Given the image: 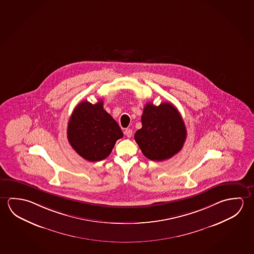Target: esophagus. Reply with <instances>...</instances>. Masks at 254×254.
<instances>
[{
    "label": "esophagus",
    "instance_id": "esophagus-1",
    "mask_svg": "<svg viewBox=\"0 0 254 254\" xmlns=\"http://www.w3.org/2000/svg\"><path fill=\"white\" fill-rule=\"evenodd\" d=\"M125 134L127 135V137L130 138L133 135V130L130 128H127L125 130Z\"/></svg>",
    "mask_w": 254,
    "mask_h": 254
}]
</instances>
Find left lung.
<instances>
[{
	"label": "left lung",
	"mask_w": 254,
	"mask_h": 254,
	"mask_svg": "<svg viewBox=\"0 0 254 254\" xmlns=\"http://www.w3.org/2000/svg\"><path fill=\"white\" fill-rule=\"evenodd\" d=\"M141 121L142 127L136 131L134 140L146 158L163 161L182 150L187 131L183 118L173 104H146Z\"/></svg>",
	"instance_id": "1"
}]
</instances>
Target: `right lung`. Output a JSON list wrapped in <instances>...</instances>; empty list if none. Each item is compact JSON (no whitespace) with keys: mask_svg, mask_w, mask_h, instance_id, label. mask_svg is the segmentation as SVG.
<instances>
[{"mask_svg":"<svg viewBox=\"0 0 254 254\" xmlns=\"http://www.w3.org/2000/svg\"><path fill=\"white\" fill-rule=\"evenodd\" d=\"M104 103L84 101L75 107L68 122L67 138L71 147L86 160L107 158L117 140L123 137L120 126L105 110Z\"/></svg>","mask_w":254,"mask_h":254,"instance_id":"1","label":"right lung"}]
</instances>
